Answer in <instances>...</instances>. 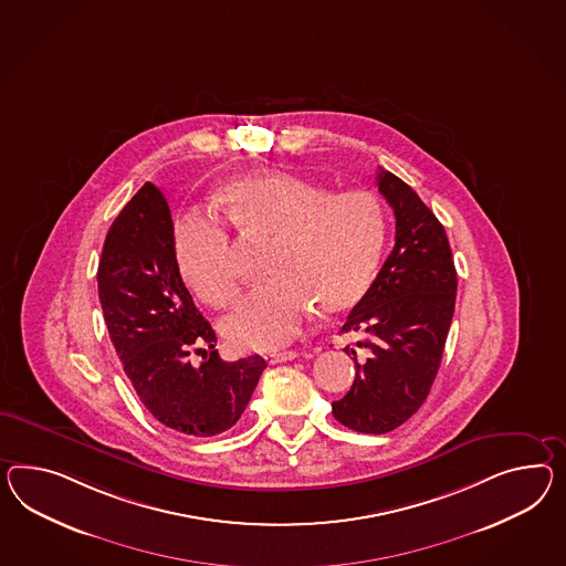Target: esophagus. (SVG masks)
Wrapping results in <instances>:
<instances>
[{
	"mask_svg": "<svg viewBox=\"0 0 566 566\" xmlns=\"http://www.w3.org/2000/svg\"><path fill=\"white\" fill-rule=\"evenodd\" d=\"M295 357H300L297 350H281V353H266L264 355V359L269 363L293 361Z\"/></svg>",
	"mask_w": 566,
	"mask_h": 566,
	"instance_id": "1",
	"label": "esophagus"
}]
</instances>
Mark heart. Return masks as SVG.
<instances>
[{
	"mask_svg": "<svg viewBox=\"0 0 566 566\" xmlns=\"http://www.w3.org/2000/svg\"><path fill=\"white\" fill-rule=\"evenodd\" d=\"M218 199L233 228L275 238L266 259L273 279L223 322L233 345L283 347L316 305L324 314H338L361 300L384 242V219L371 195L328 192L300 176L266 170L228 180ZM175 252L185 281L205 304L221 310L240 300V264L219 219L178 221Z\"/></svg>",
	"mask_w": 566,
	"mask_h": 566,
	"instance_id": "obj_1",
	"label": "heart"
}]
</instances>
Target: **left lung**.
Masks as SVG:
<instances>
[{"instance_id": "1", "label": "left lung", "mask_w": 566, "mask_h": 566, "mask_svg": "<svg viewBox=\"0 0 566 566\" xmlns=\"http://www.w3.org/2000/svg\"><path fill=\"white\" fill-rule=\"evenodd\" d=\"M377 189L394 209L396 244L340 333L359 334L350 390L333 402L334 419L381 436L410 419L427 400L450 333L458 275L450 240L419 195L388 170Z\"/></svg>"}]
</instances>
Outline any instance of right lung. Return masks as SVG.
I'll return each mask as SVG.
<instances>
[{
	"label": "right lung",
	"mask_w": 566,
	"mask_h": 566,
	"mask_svg": "<svg viewBox=\"0 0 566 566\" xmlns=\"http://www.w3.org/2000/svg\"><path fill=\"white\" fill-rule=\"evenodd\" d=\"M98 297L125 374L164 427L190 437L232 429L266 363L261 355L232 363L219 357L216 331L178 271L170 207L151 182L106 233Z\"/></svg>",
	"instance_id": "obj_1"
}]
</instances>
